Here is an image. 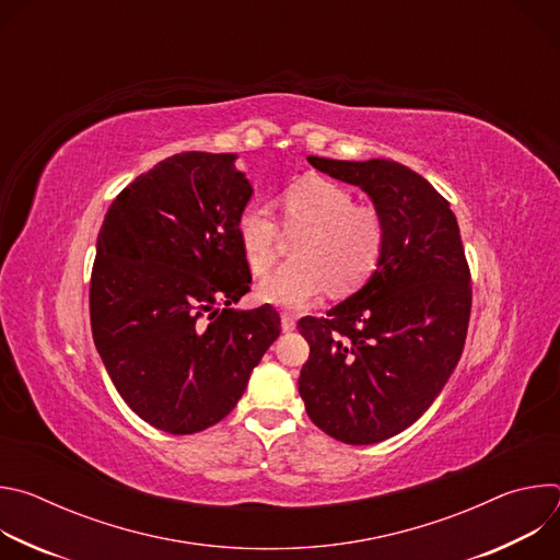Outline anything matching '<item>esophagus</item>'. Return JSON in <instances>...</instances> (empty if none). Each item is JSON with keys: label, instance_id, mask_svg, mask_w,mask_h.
I'll return each mask as SVG.
<instances>
[{"label": "esophagus", "instance_id": "obj_1", "mask_svg": "<svg viewBox=\"0 0 560 560\" xmlns=\"http://www.w3.org/2000/svg\"><path fill=\"white\" fill-rule=\"evenodd\" d=\"M296 328V318H294V314H290V312H281V330L283 332H292Z\"/></svg>", "mask_w": 560, "mask_h": 560}]
</instances>
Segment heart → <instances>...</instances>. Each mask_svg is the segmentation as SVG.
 <instances>
[{"label": "heart", "instance_id": "obj_1", "mask_svg": "<svg viewBox=\"0 0 560 560\" xmlns=\"http://www.w3.org/2000/svg\"><path fill=\"white\" fill-rule=\"evenodd\" d=\"M354 195L328 179H305L283 192L288 228H305L296 261L257 283L261 301L301 310L330 285L350 292L376 270L385 248V223L376 208L354 206ZM279 225L268 203L253 199L236 217V238L248 266L264 272L275 259Z\"/></svg>", "mask_w": 560, "mask_h": 560}]
</instances>
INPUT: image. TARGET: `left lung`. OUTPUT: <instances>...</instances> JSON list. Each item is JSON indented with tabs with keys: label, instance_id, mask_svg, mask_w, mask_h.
Instances as JSON below:
<instances>
[{
	"label": "left lung",
	"instance_id": "left-lung-1",
	"mask_svg": "<svg viewBox=\"0 0 560 560\" xmlns=\"http://www.w3.org/2000/svg\"><path fill=\"white\" fill-rule=\"evenodd\" d=\"M359 186L385 223L376 270L328 316H305L299 394L312 423L348 445L410 428L452 376L467 337L471 285L460 232L434 186L392 159L307 156Z\"/></svg>",
	"mask_w": 560,
	"mask_h": 560
}]
</instances>
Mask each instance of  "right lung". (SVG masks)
<instances>
[{"label":"right lung","instance_id":"obj_1","mask_svg":"<svg viewBox=\"0 0 560 560\" xmlns=\"http://www.w3.org/2000/svg\"><path fill=\"white\" fill-rule=\"evenodd\" d=\"M234 162L199 150L164 159L117 195L97 236L95 348L128 408L168 434L228 417L281 332L268 303L230 307L253 281L236 238L253 184Z\"/></svg>","mask_w":560,"mask_h":560}]
</instances>
